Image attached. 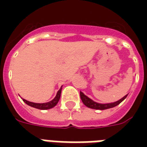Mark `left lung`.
<instances>
[{"label":"left lung","instance_id":"8db88e82","mask_svg":"<svg viewBox=\"0 0 147 147\" xmlns=\"http://www.w3.org/2000/svg\"><path fill=\"white\" fill-rule=\"evenodd\" d=\"M127 95H125L123 98H122L121 99H120L119 101L117 102H113V103H107V104H101V103H98V102H95L93 101L92 99H90V98H88L87 96H86L83 92L80 91V98H81V100L84 105H86V107L90 109H99V110H104V109H108L113 108L115 106H117L120 104V102H122L126 98Z\"/></svg>","mask_w":147,"mask_h":147}]
</instances>
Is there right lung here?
<instances>
[{"label":"right lung","mask_w":147,"mask_h":147,"mask_svg":"<svg viewBox=\"0 0 147 147\" xmlns=\"http://www.w3.org/2000/svg\"><path fill=\"white\" fill-rule=\"evenodd\" d=\"M61 90H62V86L61 87V89L57 91V94L55 97L53 99L52 101L49 102H46V103H34V102H28L25 99H23L24 101L27 105H30L31 107H34V108L38 109H42V110H45V109H52L54 107L55 105H57L60 100V98H61Z\"/></svg>","instance_id":"add662e5"}]
</instances>
